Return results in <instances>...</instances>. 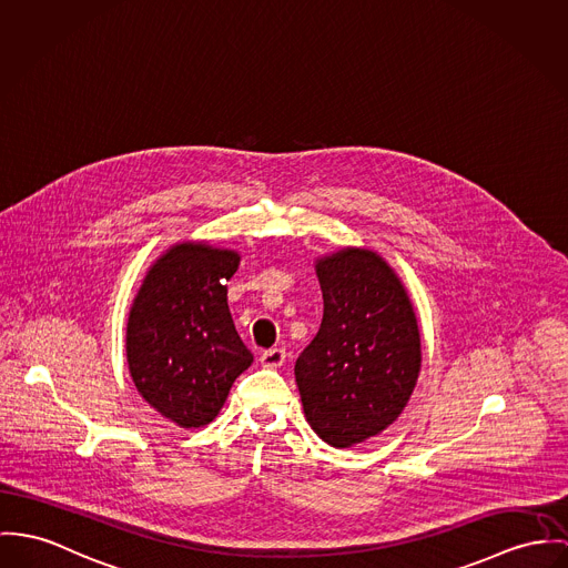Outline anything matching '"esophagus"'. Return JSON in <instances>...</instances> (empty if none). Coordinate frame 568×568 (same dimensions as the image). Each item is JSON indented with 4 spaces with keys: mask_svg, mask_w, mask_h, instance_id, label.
Segmentation results:
<instances>
[{
    "mask_svg": "<svg viewBox=\"0 0 568 568\" xmlns=\"http://www.w3.org/2000/svg\"><path fill=\"white\" fill-rule=\"evenodd\" d=\"M287 358L285 348H270L262 352V363L265 367H281Z\"/></svg>",
    "mask_w": 568,
    "mask_h": 568,
    "instance_id": "1",
    "label": "esophagus"
}]
</instances>
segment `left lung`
Segmentation results:
<instances>
[{
  "instance_id": "obj_1",
  "label": "left lung",
  "mask_w": 568,
  "mask_h": 568,
  "mask_svg": "<svg viewBox=\"0 0 568 568\" xmlns=\"http://www.w3.org/2000/svg\"><path fill=\"white\" fill-rule=\"evenodd\" d=\"M324 315L294 367L306 422L333 447L381 435L415 389L422 346L406 290L372 251L317 262Z\"/></svg>"
}]
</instances>
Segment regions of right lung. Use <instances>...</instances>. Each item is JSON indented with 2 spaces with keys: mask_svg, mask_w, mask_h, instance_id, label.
Here are the masks:
<instances>
[{
  "mask_svg": "<svg viewBox=\"0 0 568 568\" xmlns=\"http://www.w3.org/2000/svg\"><path fill=\"white\" fill-rule=\"evenodd\" d=\"M237 265L233 251L179 244L149 270L131 306L133 385L181 428L210 424L253 363L226 305V281Z\"/></svg>",
  "mask_w": 568,
  "mask_h": 568,
  "instance_id": "obj_1",
  "label": "right lung"
}]
</instances>
